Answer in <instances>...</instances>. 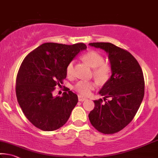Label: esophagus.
Instances as JSON below:
<instances>
[{
  "label": "esophagus",
  "instance_id": "obj_1",
  "mask_svg": "<svg viewBox=\"0 0 158 158\" xmlns=\"http://www.w3.org/2000/svg\"><path fill=\"white\" fill-rule=\"evenodd\" d=\"M87 98H85V97H84V96H82L81 95H79L78 96V100H79V101H86Z\"/></svg>",
  "mask_w": 158,
  "mask_h": 158
}]
</instances>
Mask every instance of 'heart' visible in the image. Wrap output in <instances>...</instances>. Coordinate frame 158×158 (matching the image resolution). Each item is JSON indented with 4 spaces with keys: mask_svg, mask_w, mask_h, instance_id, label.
Wrapping results in <instances>:
<instances>
[{
    "mask_svg": "<svg viewBox=\"0 0 158 158\" xmlns=\"http://www.w3.org/2000/svg\"><path fill=\"white\" fill-rule=\"evenodd\" d=\"M82 59L93 68L92 75L100 84H105L111 76V67L104 62V57L99 52L90 51L82 56ZM66 74L68 77L74 75V61H70L66 67ZM96 83L91 81H80L74 86V89L80 94L89 96L96 88Z\"/></svg>",
    "mask_w": 158,
    "mask_h": 158,
    "instance_id": "1",
    "label": "heart"
}]
</instances>
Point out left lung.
<instances>
[{
	"label": "left lung",
	"instance_id": "obj_1",
	"mask_svg": "<svg viewBox=\"0 0 158 158\" xmlns=\"http://www.w3.org/2000/svg\"><path fill=\"white\" fill-rule=\"evenodd\" d=\"M89 46L107 52L112 76L99 92L105 96V102L101 98L94 101V109L89 118L101 133H117L131 122L141 106L144 96L143 74L136 58L126 50L103 42L91 43ZM107 98L110 100L106 102Z\"/></svg>",
	"mask_w": 158,
	"mask_h": 158
}]
</instances>
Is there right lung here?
I'll return each instance as SVG.
<instances>
[{
  "label": "right lung",
  "mask_w": 158,
  "mask_h": 158,
  "mask_svg": "<svg viewBox=\"0 0 158 158\" xmlns=\"http://www.w3.org/2000/svg\"><path fill=\"white\" fill-rule=\"evenodd\" d=\"M85 49L82 43H46L22 61L16 79L17 99L25 117L36 128L54 131L69 118L78 102L77 95L68 88L62 96H53L52 92L66 78L67 64Z\"/></svg>",
  "instance_id": "add662e5"
}]
</instances>
